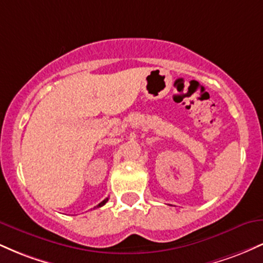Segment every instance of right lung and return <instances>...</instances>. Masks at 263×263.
I'll return each instance as SVG.
<instances>
[{
  "label": "right lung",
  "mask_w": 263,
  "mask_h": 263,
  "mask_svg": "<svg viewBox=\"0 0 263 263\" xmlns=\"http://www.w3.org/2000/svg\"><path fill=\"white\" fill-rule=\"evenodd\" d=\"M107 200H108V198H106V199H105V200H102V201H101V203H100V204H99V205H96V206H95V208H100V206H102V205H105V204H106V203H107Z\"/></svg>",
  "instance_id": "1"
}]
</instances>
